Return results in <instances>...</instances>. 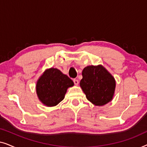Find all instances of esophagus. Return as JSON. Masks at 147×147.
I'll return each instance as SVG.
<instances>
[{
  "label": "esophagus",
  "instance_id": "34e87169",
  "mask_svg": "<svg viewBox=\"0 0 147 147\" xmlns=\"http://www.w3.org/2000/svg\"><path fill=\"white\" fill-rule=\"evenodd\" d=\"M73 81H74V83L75 85H78V84H79V82H78V80L77 79H74Z\"/></svg>",
  "mask_w": 147,
  "mask_h": 147
}]
</instances>
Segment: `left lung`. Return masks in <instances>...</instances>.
Instances as JSON below:
<instances>
[{
    "label": "left lung",
    "mask_w": 147,
    "mask_h": 147,
    "mask_svg": "<svg viewBox=\"0 0 147 147\" xmlns=\"http://www.w3.org/2000/svg\"><path fill=\"white\" fill-rule=\"evenodd\" d=\"M80 86L87 99L96 106L107 104L113 97L116 82L102 65H90L82 71Z\"/></svg>",
    "instance_id": "1"
}]
</instances>
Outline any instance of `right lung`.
Wrapping results in <instances>:
<instances>
[{
	"label": "right lung",
	"instance_id": "right-lung-1",
	"mask_svg": "<svg viewBox=\"0 0 147 147\" xmlns=\"http://www.w3.org/2000/svg\"><path fill=\"white\" fill-rule=\"evenodd\" d=\"M73 86V81L67 76L56 68H50L37 81L36 90L42 103L54 106L63 100L67 88Z\"/></svg>",
	"mask_w": 147,
	"mask_h": 147
}]
</instances>
